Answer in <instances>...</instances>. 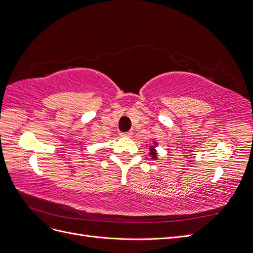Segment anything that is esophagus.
<instances>
[{"instance_id":"34e87169","label":"esophagus","mask_w":253,"mask_h":253,"mask_svg":"<svg viewBox=\"0 0 253 253\" xmlns=\"http://www.w3.org/2000/svg\"><path fill=\"white\" fill-rule=\"evenodd\" d=\"M133 135L132 132H126V133H120L121 137H131Z\"/></svg>"}]
</instances>
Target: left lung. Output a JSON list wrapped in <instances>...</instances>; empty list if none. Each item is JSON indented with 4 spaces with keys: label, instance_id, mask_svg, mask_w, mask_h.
Masks as SVG:
<instances>
[{
    "label": "left lung",
    "instance_id": "1",
    "mask_svg": "<svg viewBox=\"0 0 253 253\" xmlns=\"http://www.w3.org/2000/svg\"><path fill=\"white\" fill-rule=\"evenodd\" d=\"M156 147H158V143H157V141H153V144H151L150 145V153H149V155L151 156V158L153 159V160H156L157 159V151H156Z\"/></svg>",
    "mask_w": 253,
    "mask_h": 253
}]
</instances>
